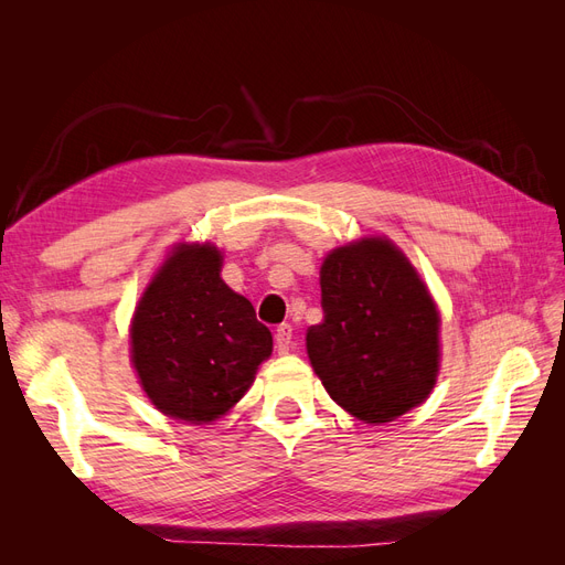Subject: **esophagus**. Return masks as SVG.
<instances>
[{
    "label": "esophagus",
    "instance_id": "esophagus-1",
    "mask_svg": "<svg viewBox=\"0 0 565 565\" xmlns=\"http://www.w3.org/2000/svg\"><path fill=\"white\" fill-rule=\"evenodd\" d=\"M292 339H295V332H292V324H280V328L276 330V349L278 353H287L289 349H292Z\"/></svg>",
    "mask_w": 565,
    "mask_h": 565
}]
</instances>
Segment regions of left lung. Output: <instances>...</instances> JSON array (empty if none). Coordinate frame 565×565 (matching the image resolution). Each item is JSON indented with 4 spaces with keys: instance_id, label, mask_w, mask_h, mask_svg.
<instances>
[{
    "instance_id": "left-lung-1",
    "label": "left lung",
    "mask_w": 565,
    "mask_h": 565,
    "mask_svg": "<svg viewBox=\"0 0 565 565\" xmlns=\"http://www.w3.org/2000/svg\"><path fill=\"white\" fill-rule=\"evenodd\" d=\"M320 292L322 322L306 332V351L334 403L382 424L429 396L440 318L401 249L384 237L334 249Z\"/></svg>"
}]
</instances>
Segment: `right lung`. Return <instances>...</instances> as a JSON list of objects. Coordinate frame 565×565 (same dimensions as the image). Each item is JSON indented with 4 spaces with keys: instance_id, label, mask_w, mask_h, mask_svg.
<instances>
[{
    "instance_id": "obj_1",
    "label": "right lung",
    "mask_w": 565,
    "mask_h": 565,
    "mask_svg": "<svg viewBox=\"0 0 565 565\" xmlns=\"http://www.w3.org/2000/svg\"><path fill=\"white\" fill-rule=\"evenodd\" d=\"M218 270L216 247L179 245L131 322V361L148 398L160 413L191 424L228 413L273 349L254 306Z\"/></svg>"
}]
</instances>
